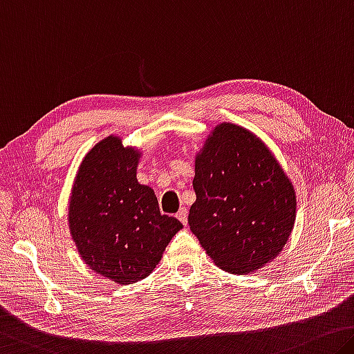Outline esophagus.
<instances>
[{
	"mask_svg": "<svg viewBox=\"0 0 354 354\" xmlns=\"http://www.w3.org/2000/svg\"><path fill=\"white\" fill-rule=\"evenodd\" d=\"M176 217L179 218V222H181L183 225H186V223H187V209H186V207H181V209L178 211Z\"/></svg>",
	"mask_w": 354,
	"mask_h": 354,
	"instance_id": "34e87169",
	"label": "esophagus"
}]
</instances>
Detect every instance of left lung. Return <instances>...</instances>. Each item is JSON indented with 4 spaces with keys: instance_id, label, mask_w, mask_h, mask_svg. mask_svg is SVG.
<instances>
[{
    "instance_id": "left-lung-1",
    "label": "left lung",
    "mask_w": 354,
    "mask_h": 354,
    "mask_svg": "<svg viewBox=\"0 0 354 354\" xmlns=\"http://www.w3.org/2000/svg\"><path fill=\"white\" fill-rule=\"evenodd\" d=\"M189 227L223 271L249 274L276 258L293 228L296 195L276 157L236 124L217 126L195 159Z\"/></svg>"
}]
</instances>
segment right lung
I'll list each match as a JSON object with an SVG mask.
<instances>
[{"instance_id": "obj_1", "label": "right lung", "mask_w": 354, "mask_h": 354, "mask_svg": "<svg viewBox=\"0 0 354 354\" xmlns=\"http://www.w3.org/2000/svg\"><path fill=\"white\" fill-rule=\"evenodd\" d=\"M138 157L118 137L99 142L78 168L69 201L78 254L120 285L149 276L183 228L176 217L160 214L154 190L137 181Z\"/></svg>"}]
</instances>
